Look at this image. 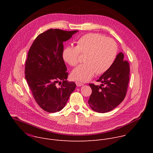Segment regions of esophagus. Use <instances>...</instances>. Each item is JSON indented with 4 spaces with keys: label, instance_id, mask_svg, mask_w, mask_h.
<instances>
[{
    "label": "esophagus",
    "instance_id": "1",
    "mask_svg": "<svg viewBox=\"0 0 153 153\" xmlns=\"http://www.w3.org/2000/svg\"><path fill=\"white\" fill-rule=\"evenodd\" d=\"M76 85L77 86H83L84 85L83 84V83H80V82H76Z\"/></svg>",
    "mask_w": 153,
    "mask_h": 153
}]
</instances>
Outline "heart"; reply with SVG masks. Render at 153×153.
<instances>
[{
  "instance_id": "heart-1",
  "label": "heart",
  "mask_w": 153,
  "mask_h": 153,
  "mask_svg": "<svg viewBox=\"0 0 153 153\" xmlns=\"http://www.w3.org/2000/svg\"><path fill=\"white\" fill-rule=\"evenodd\" d=\"M117 51V45L113 39L99 33H89L78 39L76 47L65 48L62 57L70 66L75 67L80 61V55L86 54L85 63L71 73L73 79L86 82L96 73L102 74L110 69L116 59Z\"/></svg>"
}]
</instances>
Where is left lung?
<instances>
[{
	"instance_id": "left-lung-1",
	"label": "left lung",
	"mask_w": 153,
	"mask_h": 153,
	"mask_svg": "<svg viewBox=\"0 0 153 153\" xmlns=\"http://www.w3.org/2000/svg\"><path fill=\"white\" fill-rule=\"evenodd\" d=\"M122 53L106 72L97 80L102 83L100 86L89 83L92 93L88 103L93 110L104 113L113 110L125 99L129 80L130 68L128 61L123 59Z\"/></svg>"
}]
</instances>
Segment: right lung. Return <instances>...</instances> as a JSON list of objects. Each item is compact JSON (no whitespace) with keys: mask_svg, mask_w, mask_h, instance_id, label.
<instances>
[{"mask_svg":"<svg viewBox=\"0 0 153 153\" xmlns=\"http://www.w3.org/2000/svg\"><path fill=\"white\" fill-rule=\"evenodd\" d=\"M77 32L50 29L40 34L29 50L25 79L34 100L47 112L60 111L76 88L74 82L67 80L68 73L62 53L63 42Z\"/></svg>","mask_w":153,"mask_h":153,"instance_id":"obj_1","label":"right lung"}]
</instances>
